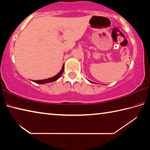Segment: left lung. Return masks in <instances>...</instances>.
I'll return each instance as SVG.
<instances>
[{"label":"left lung","instance_id":"left-lung-1","mask_svg":"<svg viewBox=\"0 0 150 150\" xmlns=\"http://www.w3.org/2000/svg\"><path fill=\"white\" fill-rule=\"evenodd\" d=\"M90 82H91V81H90Z\"/></svg>","mask_w":150,"mask_h":150}]
</instances>
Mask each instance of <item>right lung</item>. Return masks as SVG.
I'll list each match as a JSON object with an SVG mask.
<instances>
[{
	"instance_id": "right-lung-1",
	"label": "right lung",
	"mask_w": 150,
	"mask_h": 150,
	"mask_svg": "<svg viewBox=\"0 0 150 150\" xmlns=\"http://www.w3.org/2000/svg\"><path fill=\"white\" fill-rule=\"evenodd\" d=\"M63 70H64V65H63L62 69L58 73V74H57L55 76L53 77H51L49 79H43V80H38V81H33L34 82L38 83V84H44V83H51V82H54V81L57 80L59 79L61 75H62V73L63 72Z\"/></svg>"
}]
</instances>
